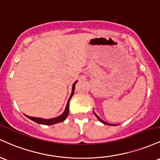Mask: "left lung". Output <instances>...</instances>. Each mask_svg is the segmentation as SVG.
Listing matches in <instances>:
<instances>
[{
	"instance_id": "8db88e82",
	"label": "left lung",
	"mask_w": 160,
	"mask_h": 160,
	"mask_svg": "<svg viewBox=\"0 0 160 160\" xmlns=\"http://www.w3.org/2000/svg\"><path fill=\"white\" fill-rule=\"evenodd\" d=\"M95 114V113H94ZM95 116H96V117L97 118H98V120H99V121L100 122H101L102 123H103V124H106V125H112V124H109V123H107V122H103V120H102L101 119H100V118L99 117V116H98V115H96V114H95Z\"/></svg>"
}]
</instances>
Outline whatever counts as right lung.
Wrapping results in <instances>:
<instances>
[{
    "label": "right lung",
    "mask_w": 160,
    "mask_h": 160,
    "mask_svg": "<svg viewBox=\"0 0 160 160\" xmlns=\"http://www.w3.org/2000/svg\"><path fill=\"white\" fill-rule=\"evenodd\" d=\"M76 82H77V81L75 82L74 84H73V85H72V94L70 95V97H69V100H68L67 104H66L65 111H64L63 113H62V115H60V116H58V117H56V118H53V119H41V118L32 117V116H26L27 117H28V119H32V121L35 122H37L38 124H41V125H53V124L60 122H63L64 120L66 119V117L68 116V115H69V101H70L71 98L72 97V95L74 94L75 86V84H76Z\"/></svg>",
    "instance_id": "obj_1"
}]
</instances>
